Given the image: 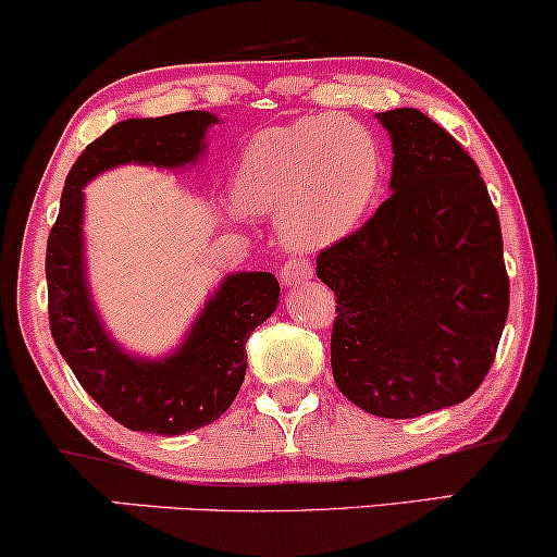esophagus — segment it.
<instances>
[{
  "mask_svg": "<svg viewBox=\"0 0 557 557\" xmlns=\"http://www.w3.org/2000/svg\"><path fill=\"white\" fill-rule=\"evenodd\" d=\"M278 276H281V284H284V286H299V284H305V281L312 278V265L307 263V260L292 258V260H286L284 265H281Z\"/></svg>",
  "mask_w": 557,
  "mask_h": 557,
  "instance_id": "1",
  "label": "esophagus"
}]
</instances>
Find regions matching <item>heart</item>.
<instances>
[{
  "label": "heart",
  "mask_w": 557,
  "mask_h": 557,
  "mask_svg": "<svg viewBox=\"0 0 557 557\" xmlns=\"http://www.w3.org/2000/svg\"><path fill=\"white\" fill-rule=\"evenodd\" d=\"M382 183L380 144L346 115H307L252 134L230 214H278L286 245L320 250L354 232Z\"/></svg>",
  "instance_id": "1"
}]
</instances>
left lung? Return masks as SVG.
<instances>
[{
	"mask_svg": "<svg viewBox=\"0 0 557 557\" xmlns=\"http://www.w3.org/2000/svg\"><path fill=\"white\" fill-rule=\"evenodd\" d=\"M393 139V196L318 256L335 292L338 389L380 418H416L475 393L509 314L488 188L455 136L416 108L376 113Z\"/></svg>",
	"mask_w": 557,
	"mask_h": 557,
	"instance_id": "obj_1",
	"label": "left lung"
}]
</instances>
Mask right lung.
<instances>
[{"mask_svg":"<svg viewBox=\"0 0 557 557\" xmlns=\"http://www.w3.org/2000/svg\"><path fill=\"white\" fill-rule=\"evenodd\" d=\"M216 115L183 111L162 119H128L95 139L69 170L57 224L46 247L48 322L85 393L132 431L181 436L214 423L245 380V343L278 305L273 273H230L206 301L175 354L149 361L126 354L108 335L89 299L82 245V188L106 170L139 162L185 168L206 149Z\"/></svg>","mask_w":557,"mask_h":557,"instance_id":"obj_1","label":"right lung"}]
</instances>
